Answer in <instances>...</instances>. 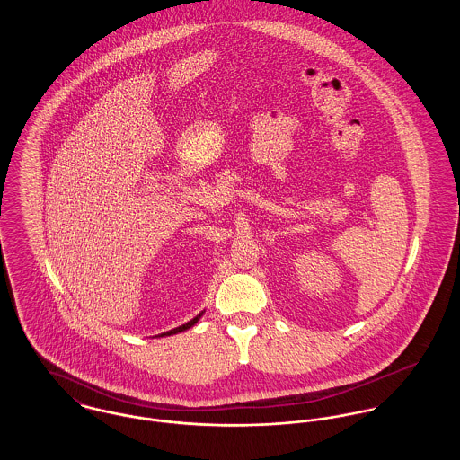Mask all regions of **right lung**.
I'll list each match as a JSON object with an SVG mask.
<instances>
[{"instance_id": "1", "label": "right lung", "mask_w": 460, "mask_h": 460, "mask_svg": "<svg viewBox=\"0 0 460 460\" xmlns=\"http://www.w3.org/2000/svg\"><path fill=\"white\" fill-rule=\"evenodd\" d=\"M198 319H199V315L198 317H195L193 321H190L188 324H184V326H179V328L172 329V331H168V332H163V334H166V336H170V334H175V332H181V331H186V329L191 328V326H195L198 323ZM161 334V336H163Z\"/></svg>"}]
</instances>
